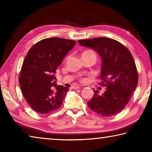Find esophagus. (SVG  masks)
<instances>
[{
	"mask_svg": "<svg viewBox=\"0 0 152 152\" xmlns=\"http://www.w3.org/2000/svg\"><path fill=\"white\" fill-rule=\"evenodd\" d=\"M72 89H78V88H80V86H72Z\"/></svg>",
	"mask_w": 152,
	"mask_h": 152,
	"instance_id": "esophagus-1",
	"label": "esophagus"
}]
</instances>
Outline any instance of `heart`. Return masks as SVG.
<instances>
[{"label": "heart", "instance_id": "obj_1", "mask_svg": "<svg viewBox=\"0 0 152 152\" xmlns=\"http://www.w3.org/2000/svg\"><path fill=\"white\" fill-rule=\"evenodd\" d=\"M95 56V54L92 51L86 50V51H84V52L82 53V56ZM82 81H83V82L85 81V79L82 78Z\"/></svg>", "mask_w": 152, "mask_h": 152}]
</instances>
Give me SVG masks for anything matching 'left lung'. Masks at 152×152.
I'll use <instances>...</instances> for the list:
<instances>
[{"instance_id":"8db88e82","label":"left lung","mask_w":152,"mask_h":152,"mask_svg":"<svg viewBox=\"0 0 152 152\" xmlns=\"http://www.w3.org/2000/svg\"><path fill=\"white\" fill-rule=\"evenodd\" d=\"M83 47L96 51L102 59L100 76L103 94L93 90L94 95L87 102L94 112L103 117L119 113L129 102L138 83V72L130 51L117 41L107 37H97L78 41Z\"/></svg>"}]
</instances>
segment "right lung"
I'll list each match as a JSON object with an SVG mask.
<instances>
[{
	"instance_id": "obj_1",
	"label": "right lung",
	"mask_w": 152,
	"mask_h": 152,
	"mask_svg": "<svg viewBox=\"0 0 152 152\" xmlns=\"http://www.w3.org/2000/svg\"><path fill=\"white\" fill-rule=\"evenodd\" d=\"M76 43L64 38H47L36 43L27 52L19 84L25 101L36 112L48 114L61 107L69 88L57 85L56 71Z\"/></svg>"
}]
</instances>
